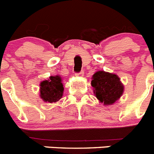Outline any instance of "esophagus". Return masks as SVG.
<instances>
[{
    "label": "esophagus",
    "instance_id": "obj_1",
    "mask_svg": "<svg viewBox=\"0 0 154 154\" xmlns=\"http://www.w3.org/2000/svg\"><path fill=\"white\" fill-rule=\"evenodd\" d=\"M83 75H84V72H83V71H81V72H80L79 73H76L75 75H77V76H83Z\"/></svg>",
    "mask_w": 154,
    "mask_h": 154
}]
</instances>
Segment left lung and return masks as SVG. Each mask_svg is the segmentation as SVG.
Returning a JSON list of instances; mask_svg holds the SVG:
<instances>
[{
    "label": "left lung",
    "mask_w": 154,
    "mask_h": 154,
    "mask_svg": "<svg viewBox=\"0 0 154 154\" xmlns=\"http://www.w3.org/2000/svg\"><path fill=\"white\" fill-rule=\"evenodd\" d=\"M91 85L97 99L106 106L115 103L124 92L119 77L103 71H98L93 75Z\"/></svg>",
    "instance_id": "obj_1"
}]
</instances>
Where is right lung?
Instances as JSON below:
<instances>
[{
  "instance_id": "add662e5",
  "label": "right lung",
  "mask_w": 154,
  "mask_h": 154,
  "mask_svg": "<svg viewBox=\"0 0 154 154\" xmlns=\"http://www.w3.org/2000/svg\"><path fill=\"white\" fill-rule=\"evenodd\" d=\"M39 97L44 102L55 103L63 96L64 87L59 75H51L49 79L40 82Z\"/></svg>"
}]
</instances>
